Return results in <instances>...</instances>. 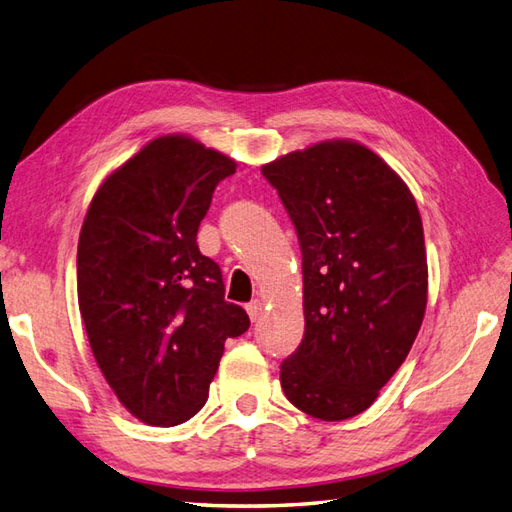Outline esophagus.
Returning a JSON list of instances; mask_svg holds the SVG:
<instances>
[{
  "label": "esophagus",
  "instance_id": "34e87169",
  "mask_svg": "<svg viewBox=\"0 0 512 512\" xmlns=\"http://www.w3.org/2000/svg\"><path fill=\"white\" fill-rule=\"evenodd\" d=\"M246 311H248V316H251V320L257 322L261 318V313H264V305H261L259 300H253V303L246 305Z\"/></svg>",
  "mask_w": 512,
  "mask_h": 512
}]
</instances>
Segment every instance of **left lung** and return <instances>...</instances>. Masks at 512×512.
Listing matches in <instances>:
<instances>
[{
    "instance_id": "left-lung-1",
    "label": "left lung",
    "mask_w": 512,
    "mask_h": 512,
    "mask_svg": "<svg viewBox=\"0 0 512 512\" xmlns=\"http://www.w3.org/2000/svg\"><path fill=\"white\" fill-rule=\"evenodd\" d=\"M303 253L305 335L281 363L296 409L339 422L363 413L409 355L428 266L406 183L368 147L326 140L261 166Z\"/></svg>"
}]
</instances>
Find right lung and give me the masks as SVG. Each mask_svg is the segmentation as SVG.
Segmentation results:
<instances>
[{"instance_id": "right-lung-1", "label": "right lung", "mask_w": 512, "mask_h": 512, "mask_svg": "<svg viewBox=\"0 0 512 512\" xmlns=\"http://www.w3.org/2000/svg\"><path fill=\"white\" fill-rule=\"evenodd\" d=\"M235 160L188 136L151 140L101 183L77 244V300L99 370L151 426L188 422L207 402L225 342L251 320L227 303L196 244Z\"/></svg>"}]
</instances>
